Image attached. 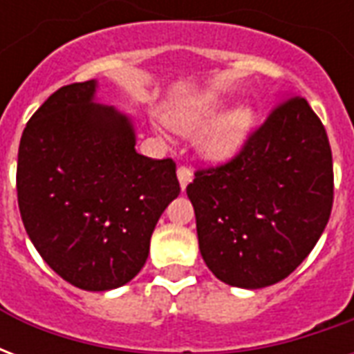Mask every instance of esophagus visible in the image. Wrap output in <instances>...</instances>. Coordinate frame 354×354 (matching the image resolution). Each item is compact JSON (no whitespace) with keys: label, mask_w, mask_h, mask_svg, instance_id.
<instances>
[{"label":"esophagus","mask_w":354,"mask_h":354,"mask_svg":"<svg viewBox=\"0 0 354 354\" xmlns=\"http://www.w3.org/2000/svg\"><path fill=\"white\" fill-rule=\"evenodd\" d=\"M178 180H180L182 189H185L187 184L193 180V170L187 169V167H178Z\"/></svg>","instance_id":"1"}]
</instances>
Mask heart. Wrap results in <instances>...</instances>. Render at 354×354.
Instances as JSON below:
<instances>
[{"mask_svg":"<svg viewBox=\"0 0 354 354\" xmlns=\"http://www.w3.org/2000/svg\"><path fill=\"white\" fill-rule=\"evenodd\" d=\"M216 100L212 96H203L199 100L182 104L169 113V123L180 132H195L216 115ZM256 123V115L250 108H237L220 117L207 134L203 136V153L212 161H223L235 155L245 144Z\"/></svg>","mask_w":354,"mask_h":354,"instance_id":"heart-1","label":"heart"}]
</instances>
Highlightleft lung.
Here are the masks:
<instances>
[{"label": "left lung", "instance_id": "8db88e82", "mask_svg": "<svg viewBox=\"0 0 354 354\" xmlns=\"http://www.w3.org/2000/svg\"><path fill=\"white\" fill-rule=\"evenodd\" d=\"M199 250L225 284L263 288L309 256L334 203L326 129L301 96L281 102L231 161L187 185Z\"/></svg>", "mask_w": 354, "mask_h": 354}]
</instances>
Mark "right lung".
Returning <instances> with one entry per match:
<instances>
[{
  "instance_id": "1",
  "label": "right lung",
  "mask_w": 354,
  "mask_h": 354,
  "mask_svg": "<svg viewBox=\"0 0 354 354\" xmlns=\"http://www.w3.org/2000/svg\"><path fill=\"white\" fill-rule=\"evenodd\" d=\"M96 81L60 87L22 132L17 195L30 241L81 290L132 281L180 193L176 162L140 155L131 119L94 102Z\"/></svg>"
}]
</instances>
